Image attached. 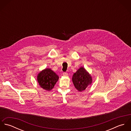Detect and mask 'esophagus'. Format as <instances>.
<instances>
[{"instance_id":"34e87169","label":"esophagus","mask_w":131,"mask_h":131,"mask_svg":"<svg viewBox=\"0 0 131 131\" xmlns=\"http://www.w3.org/2000/svg\"><path fill=\"white\" fill-rule=\"evenodd\" d=\"M63 76H66V77H67V76H68V74L67 73H63Z\"/></svg>"}]
</instances>
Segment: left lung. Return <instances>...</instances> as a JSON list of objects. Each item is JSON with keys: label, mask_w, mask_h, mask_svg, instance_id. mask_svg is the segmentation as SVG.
Returning <instances> with one entry per match:
<instances>
[{"label": "left lung", "mask_w": 131, "mask_h": 131, "mask_svg": "<svg viewBox=\"0 0 131 131\" xmlns=\"http://www.w3.org/2000/svg\"><path fill=\"white\" fill-rule=\"evenodd\" d=\"M72 80L75 88L79 91L85 90L92 81L91 75L83 67L80 68L74 73Z\"/></svg>", "instance_id": "obj_1"}]
</instances>
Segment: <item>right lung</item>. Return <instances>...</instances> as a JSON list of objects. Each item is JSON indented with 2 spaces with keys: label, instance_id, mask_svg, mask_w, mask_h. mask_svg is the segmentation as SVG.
<instances>
[{
  "label": "right lung",
  "instance_id": "right-lung-1",
  "mask_svg": "<svg viewBox=\"0 0 131 131\" xmlns=\"http://www.w3.org/2000/svg\"><path fill=\"white\" fill-rule=\"evenodd\" d=\"M58 78V76L51 69H46L38 74L37 81L41 87L49 91L54 87Z\"/></svg>",
  "mask_w": 131,
  "mask_h": 131
}]
</instances>
